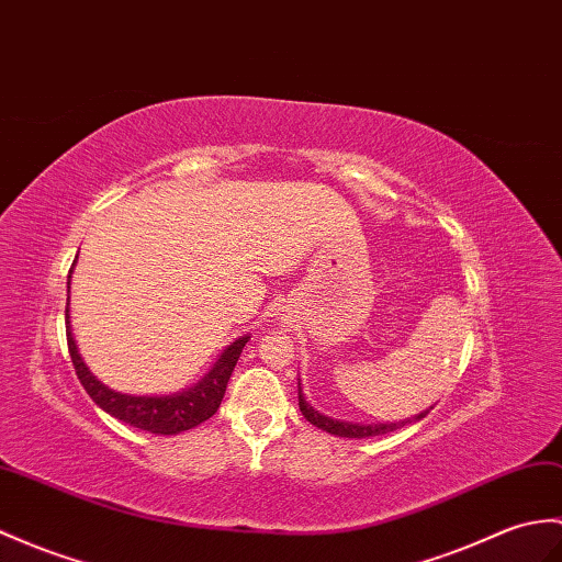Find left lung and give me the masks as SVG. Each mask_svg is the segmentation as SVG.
<instances>
[{
	"mask_svg": "<svg viewBox=\"0 0 562 562\" xmlns=\"http://www.w3.org/2000/svg\"><path fill=\"white\" fill-rule=\"evenodd\" d=\"M299 409H302L304 419L311 422L313 426H318L323 430H328V434L333 436H340V438H371V436H383V434H390V430H397L400 426H404L407 422H400V424H351V422H337V419H330V416H325L321 412H316L311 407V404L304 400L302 395V383H299ZM428 412H422L419 416H414L416 422L424 419ZM409 419V424L414 422Z\"/></svg>",
	"mask_w": 562,
	"mask_h": 562,
	"instance_id": "left-lung-1",
	"label": "left lung"
}]
</instances>
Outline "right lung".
<instances>
[{"label": "right lung", "mask_w": 562, "mask_h": 562, "mask_svg": "<svg viewBox=\"0 0 562 562\" xmlns=\"http://www.w3.org/2000/svg\"><path fill=\"white\" fill-rule=\"evenodd\" d=\"M246 342H249V337H239L237 342L229 345L225 349V355L217 359L213 371L207 373L199 385L184 390V393L162 395V397L122 395V393H114V390H110L108 385H102L98 378L88 371L74 342V335L69 328V304H67L69 355H71L78 381H81V385L86 387L90 400H93L100 409L114 416V419H120L140 430H150V434H160V436H175V434H181V430H189L193 426L203 424L205 419H211V416L220 409V402L225 397V390H227V381L234 367H237L239 355Z\"/></svg>", "instance_id": "add662e5"}]
</instances>
